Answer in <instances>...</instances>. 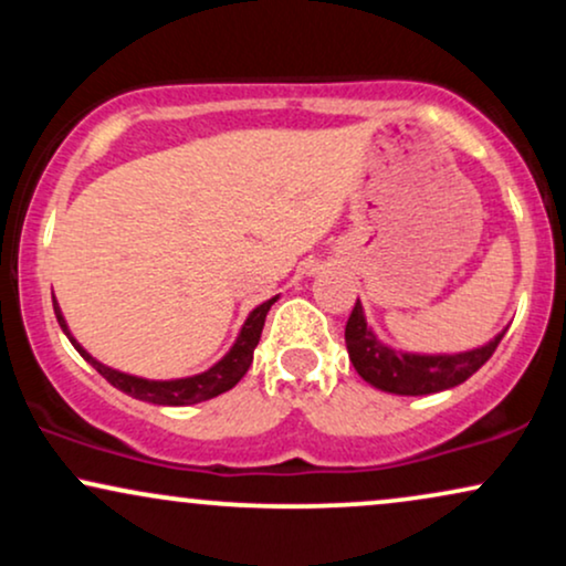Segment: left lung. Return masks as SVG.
Segmentation results:
<instances>
[{
    "label": "left lung",
    "instance_id": "8db88e82",
    "mask_svg": "<svg viewBox=\"0 0 566 566\" xmlns=\"http://www.w3.org/2000/svg\"><path fill=\"white\" fill-rule=\"evenodd\" d=\"M503 335L505 329L492 337L490 343H484V346L460 350V354L401 350L380 340L373 324L367 322L365 305L356 301L346 324V348L350 361H354V369L373 388L396 396H426L447 391V388H454L463 380H469L495 354Z\"/></svg>",
    "mask_w": 566,
    "mask_h": 566
}]
</instances>
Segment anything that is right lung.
<instances>
[{
	"label": "right lung",
	"instance_id": "right-lung-1",
	"mask_svg": "<svg viewBox=\"0 0 566 566\" xmlns=\"http://www.w3.org/2000/svg\"><path fill=\"white\" fill-rule=\"evenodd\" d=\"M276 301L279 295L261 303L258 308H252L250 314H247V319L242 324V329H239L233 346L226 350V356H220L210 369H205V373L199 375H188V378H172V380H148V378H140V375L122 373V369H114L103 365V361H97L95 356L90 354V350L84 348L74 335H71L66 316H63L61 305H57L55 297H53V308H55L57 324H61V329L66 333L71 346L80 350L82 359L87 361V365H93L114 388H119V391L133 396V399L148 401V405L186 407V405H199V401H207V399H216V396L231 391V388L244 378V373L252 365V354H255L258 340H261L265 314H269L271 305Z\"/></svg>",
	"mask_w": 566,
	"mask_h": 566
}]
</instances>
